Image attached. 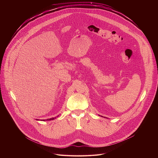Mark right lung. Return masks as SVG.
Here are the masks:
<instances>
[{"instance_id":"obj_1","label":"right lung","mask_w":158,"mask_h":158,"mask_svg":"<svg viewBox=\"0 0 158 158\" xmlns=\"http://www.w3.org/2000/svg\"><path fill=\"white\" fill-rule=\"evenodd\" d=\"M57 117H58V116H57ZM56 118H51V119H44L43 121H51V120H53V119H54Z\"/></svg>"}]
</instances>
